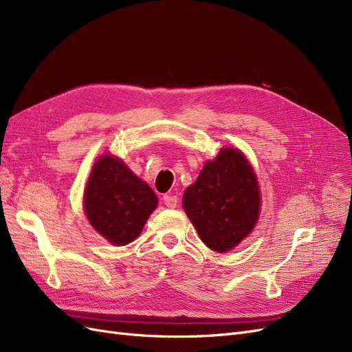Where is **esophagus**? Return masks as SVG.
<instances>
[{
	"mask_svg": "<svg viewBox=\"0 0 352 352\" xmlns=\"http://www.w3.org/2000/svg\"><path fill=\"white\" fill-rule=\"evenodd\" d=\"M164 204H166V207H168V208H176V206H177V202H179V198L176 197V195H164Z\"/></svg>",
	"mask_w": 352,
	"mask_h": 352,
	"instance_id": "obj_1",
	"label": "esophagus"
}]
</instances>
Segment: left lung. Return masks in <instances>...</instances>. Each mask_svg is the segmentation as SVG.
<instances>
[{"label":"left lung","instance_id":"8db88e82","mask_svg":"<svg viewBox=\"0 0 352 352\" xmlns=\"http://www.w3.org/2000/svg\"><path fill=\"white\" fill-rule=\"evenodd\" d=\"M184 208L208 248L226 252L236 247L260 212L258 182L248 160L235 148L220 150L186 188Z\"/></svg>","mask_w":352,"mask_h":352}]
</instances>
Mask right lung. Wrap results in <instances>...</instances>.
<instances>
[{
    "mask_svg": "<svg viewBox=\"0 0 352 352\" xmlns=\"http://www.w3.org/2000/svg\"><path fill=\"white\" fill-rule=\"evenodd\" d=\"M157 202L154 190L111 155L95 163L83 197L89 223L114 245L138 238Z\"/></svg>",
    "mask_w": 352,
    "mask_h": 352,
    "instance_id": "add662e5",
    "label": "right lung"
}]
</instances>
